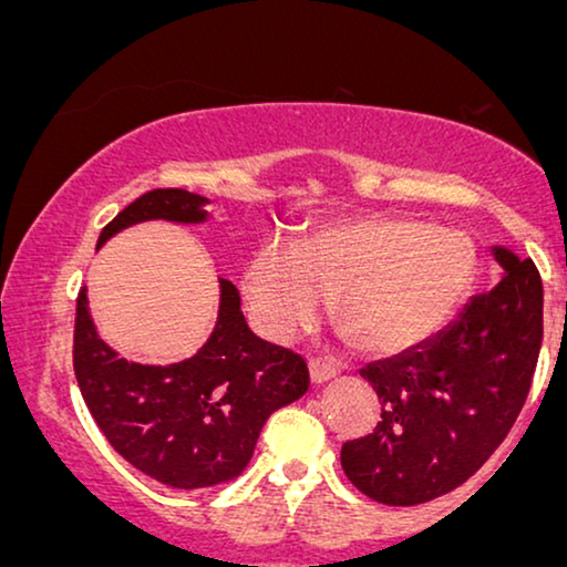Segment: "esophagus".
Masks as SVG:
<instances>
[{
    "label": "esophagus",
    "mask_w": 567,
    "mask_h": 567,
    "mask_svg": "<svg viewBox=\"0 0 567 567\" xmlns=\"http://www.w3.org/2000/svg\"><path fill=\"white\" fill-rule=\"evenodd\" d=\"M309 375H311V381H315V383H324V381H330V379H334V375H338V365H334L332 360L317 355V358L309 360Z\"/></svg>",
    "instance_id": "1"
}]
</instances>
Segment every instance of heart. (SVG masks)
Returning <instances> with one entry per match:
<instances>
[{"mask_svg": "<svg viewBox=\"0 0 567 567\" xmlns=\"http://www.w3.org/2000/svg\"><path fill=\"white\" fill-rule=\"evenodd\" d=\"M478 252L463 229L414 217H360L317 229L303 245H260L245 299L260 332L291 340L332 293L338 322L360 350L396 355L447 322L471 289Z\"/></svg>", "mask_w": 567, "mask_h": 567, "instance_id": "1", "label": "heart"}]
</instances>
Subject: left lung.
Here are the masks:
<instances>
[{"instance_id":"left-lung-1","label":"left lung","mask_w":567,"mask_h":567,"mask_svg":"<svg viewBox=\"0 0 567 567\" xmlns=\"http://www.w3.org/2000/svg\"><path fill=\"white\" fill-rule=\"evenodd\" d=\"M506 276L445 332L360 371L381 422L342 445L352 486L389 506L432 502L496 453L527 401L543 344V278L529 258L496 248Z\"/></svg>"}]
</instances>
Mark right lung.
<instances>
[{"label": "right lung", "mask_w": 567, "mask_h": 567, "mask_svg": "<svg viewBox=\"0 0 567 567\" xmlns=\"http://www.w3.org/2000/svg\"><path fill=\"white\" fill-rule=\"evenodd\" d=\"M207 199L186 188H153L102 229L100 245L143 219L202 223ZM223 284L212 338L174 365L127 363L96 334L79 291L73 373L81 396L110 445L151 478L174 488H204L248 465L258 434L276 409L309 389L307 360L256 338L240 293Z\"/></svg>", "instance_id": "right-lung-1"}]
</instances>
